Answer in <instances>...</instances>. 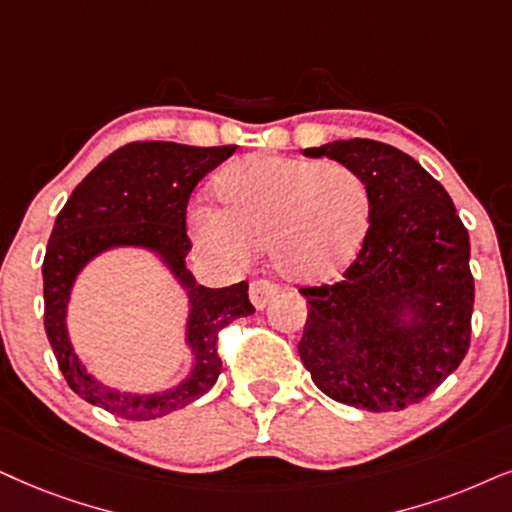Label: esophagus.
Wrapping results in <instances>:
<instances>
[{
    "label": "esophagus",
    "mask_w": 512,
    "mask_h": 512,
    "mask_svg": "<svg viewBox=\"0 0 512 512\" xmlns=\"http://www.w3.org/2000/svg\"><path fill=\"white\" fill-rule=\"evenodd\" d=\"M276 290V283L267 281V278H257V281L250 283V300L257 309H264L271 300H274Z\"/></svg>",
    "instance_id": "1"
}]
</instances>
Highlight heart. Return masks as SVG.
Here are the masks:
<instances>
[{
  "label": "heart",
  "mask_w": 512,
  "mask_h": 512,
  "mask_svg": "<svg viewBox=\"0 0 512 512\" xmlns=\"http://www.w3.org/2000/svg\"><path fill=\"white\" fill-rule=\"evenodd\" d=\"M224 208L191 210V238L210 260L248 264L267 243L295 281H321L352 262L371 219V189L345 163L255 155L219 179Z\"/></svg>",
  "instance_id": "b5f03b06"
}]
</instances>
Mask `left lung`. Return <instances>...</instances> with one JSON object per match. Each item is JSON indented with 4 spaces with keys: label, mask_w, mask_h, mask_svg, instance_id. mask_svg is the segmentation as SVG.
Here are the masks:
<instances>
[{
    "label": "left lung",
    "mask_w": 512,
    "mask_h": 512,
    "mask_svg": "<svg viewBox=\"0 0 512 512\" xmlns=\"http://www.w3.org/2000/svg\"><path fill=\"white\" fill-rule=\"evenodd\" d=\"M304 153L354 167L371 189V219L338 283L300 288L309 304L302 364L340 404L375 413L418 404L470 349L468 229L444 186L399 148L347 139ZM404 303L409 327L400 323Z\"/></svg>",
    "instance_id": "left-lung-1"
}]
</instances>
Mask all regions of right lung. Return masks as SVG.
<instances>
[{"label":"right lung","mask_w":512,"mask_h":512,"mask_svg":"<svg viewBox=\"0 0 512 512\" xmlns=\"http://www.w3.org/2000/svg\"><path fill=\"white\" fill-rule=\"evenodd\" d=\"M234 153L236 146L132 141L96 165L58 212L42 264L44 331L70 390L89 404L125 420H153L191 404L217 383L222 373L219 333L231 321L250 316L255 307L245 281L229 288L196 286L184 264L191 250L186 208L198 181ZM113 244L158 249L190 290V341L197 349V368L186 384L170 393L137 398L108 391L81 371L67 342L65 304L76 271Z\"/></svg>","instance_id":"right-lung-1"}]
</instances>
